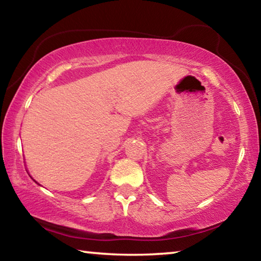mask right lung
Listing matches in <instances>:
<instances>
[{
	"instance_id": "1",
	"label": "right lung",
	"mask_w": 261,
	"mask_h": 261,
	"mask_svg": "<svg viewBox=\"0 0 261 261\" xmlns=\"http://www.w3.org/2000/svg\"><path fill=\"white\" fill-rule=\"evenodd\" d=\"M31 178H32V177H31ZM32 179H33V178H32ZM33 180H34V179H33ZM34 182H35V183H37V184H39V183L37 182V180H34ZM39 185H40V184H39Z\"/></svg>"
}]
</instances>
